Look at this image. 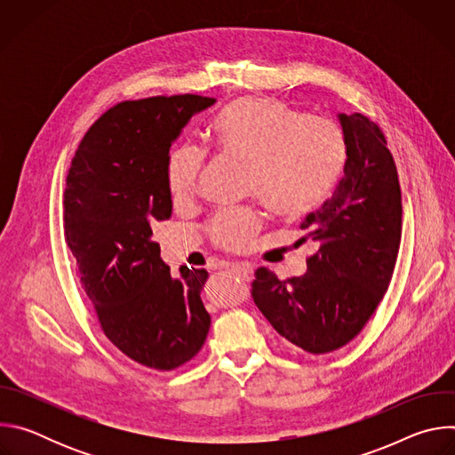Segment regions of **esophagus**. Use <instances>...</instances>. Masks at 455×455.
<instances>
[{"mask_svg":"<svg viewBox=\"0 0 455 455\" xmlns=\"http://www.w3.org/2000/svg\"><path fill=\"white\" fill-rule=\"evenodd\" d=\"M230 270L235 274V275H239V277H243V279H251V275H253V268L248 265V263H232L230 265Z\"/></svg>","mask_w":455,"mask_h":455,"instance_id":"34e87169","label":"esophagus"}]
</instances>
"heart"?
I'll use <instances>...</instances> for the list:
<instances>
[{
  "mask_svg": "<svg viewBox=\"0 0 455 455\" xmlns=\"http://www.w3.org/2000/svg\"><path fill=\"white\" fill-rule=\"evenodd\" d=\"M220 153L248 171L246 192L283 220L302 218L330 196L346 162L340 129L320 116L267 99H239L225 106L211 127ZM204 155L176 148L167 160V187L176 204L192 196ZM263 228L257 211L221 212L211 223L216 244L244 248Z\"/></svg>",
  "mask_w": 455,
  "mask_h": 455,
  "instance_id": "1",
  "label": "heart"
}]
</instances>
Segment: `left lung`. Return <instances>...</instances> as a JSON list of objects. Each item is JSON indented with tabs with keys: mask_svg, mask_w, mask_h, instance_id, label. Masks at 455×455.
<instances>
[{
	"mask_svg": "<svg viewBox=\"0 0 455 455\" xmlns=\"http://www.w3.org/2000/svg\"><path fill=\"white\" fill-rule=\"evenodd\" d=\"M346 142L344 178L300 228L318 244L300 277L255 272L251 297L283 340L311 355L351 342L391 283L402 241V190L379 127L360 113H339Z\"/></svg>",
	"mask_w": 455,
	"mask_h": 455,
	"instance_id": "1",
	"label": "left lung"
}]
</instances>
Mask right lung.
I'll return each mask as SVG.
<instances>
[{"label": "right lung", "mask_w": 455, "mask_h": 455, "mask_svg": "<svg viewBox=\"0 0 455 455\" xmlns=\"http://www.w3.org/2000/svg\"><path fill=\"white\" fill-rule=\"evenodd\" d=\"M211 97L122 102L84 135L67 176L64 237L106 337L132 360L171 371L198 355L211 328L207 270L162 261L153 228L172 214L169 149Z\"/></svg>", "instance_id": "1"}]
</instances>
